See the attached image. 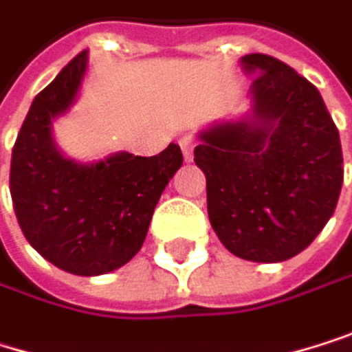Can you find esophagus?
I'll return each mask as SVG.
<instances>
[{
    "instance_id": "34e87169",
    "label": "esophagus",
    "mask_w": 352,
    "mask_h": 352,
    "mask_svg": "<svg viewBox=\"0 0 352 352\" xmlns=\"http://www.w3.org/2000/svg\"><path fill=\"white\" fill-rule=\"evenodd\" d=\"M179 146H182V152H184V158L190 162L194 158V148H196V140L192 135H186L179 140Z\"/></svg>"
}]
</instances>
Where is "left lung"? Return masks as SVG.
I'll return each mask as SVG.
<instances>
[{
  "label": "left lung",
  "mask_w": 352,
  "mask_h": 352,
  "mask_svg": "<svg viewBox=\"0 0 352 352\" xmlns=\"http://www.w3.org/2000/svg\"><path fill=\"white\" fill-rule=\"evenodd\" d=\"M252 72V118L200 133L214 234L232 254L280 263L302 252L338 204L344 168L336 124L317 87L267 54L242 58Z\"/></svg>",
  "instance_id": "8db88e82"
}]
</instances>
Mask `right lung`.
I'll return each mask as SVG.
<instances>
[{
  "mask_svg": "<svg viewBox=\"0 0 352 352\" xmlns=\"http://www.w3.org/2000/svg\"><path fill=\"white\" fill-rule=\"evenodd\" d=\"M87 54L74 56L37 94L10 164V194L29 244L74 275H102L142 248L162 190L184 162L177 144L158 156L118 152L96 164L64 158L52 140V118L79 91Z\"/></svg>",
  "mask_w": 352,
  "mask_h": 352,
  "instance_id": "1",
  "label": "right lung"
}]
</instances>
